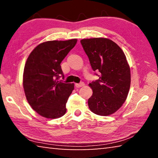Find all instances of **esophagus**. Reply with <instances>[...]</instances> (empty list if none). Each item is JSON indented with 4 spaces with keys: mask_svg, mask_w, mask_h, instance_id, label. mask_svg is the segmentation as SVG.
Here are the masks:
<instances>
[{
    "mask_svg": "<svg viewBox=\"0 0 158 158\" xmlns=\"http://www.w3.org/2000/svg\"><path fill=\"white\" fill-rule=\"evenodd\" d=\"M84 85H85V84H84V82H81V83H79V84H75V86H76L77 88H80V87L84 86Z\"/></svg>",
    "mask_w": 158,
    "mask_h": 158,
    "instance_id": "esophagus-1",
    "label": "esophagus"
}]
</instances>
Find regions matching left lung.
Returning a JSON list of instances; mask_svg holds the SVG:
<instances>
[{"mask_svg": "<svg viewBox=\"0 0 158 158\" xmlns=\"http://www.w3.org/2000/svg\"><path fill=\"white\" fill-rule=\"evenodd\" d=\"M81 43L92 69L100 73L99 79L89 84L93 90L89 107L99 116H109L121 107L129 93L131 74L126 56L108 38L83 39Z\"/></svg>", "mask_w": 158, "mask_h": 158, "instance_id": "obj_1", "label": "left lung"}]
</instances>
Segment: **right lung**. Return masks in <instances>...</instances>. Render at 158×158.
<instances>
[{
  "label": "right lung",
  "mask_w": 158,
  "mask_h": 158,
  "mask_svg": "<svg viewBox=\"0 0 158 158\" xmlns=\"http://www.w3.org/2000/svg\"><path fill=\"white\" fill-rule=\"evenodd\" d=\"M77 39L42 42L28 56L23 74V86L30 106L40 116L58 118L66 112V103L74 84L63 77L60 63L77 44Z\"/></svg>",
  "instance_id": "obj_1"
}]
</instances>
